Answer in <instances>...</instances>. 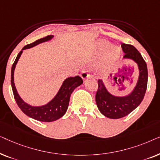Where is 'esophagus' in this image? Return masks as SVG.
<instances>
[{
  "label": "esophagus",
  "mask_w": 160,
  "mask_h": 160,
  "mask_svg": "<svg viewBox=\"0 0 160 160\" xmlns=\"http://www.w3.org/2000/svg\"><path fill=\"white\" fill-rule=\"evenodd\" d=\"M81 77L82 78L83 80H86L87 78L90 77V74L87 73V71H82V73H81Z\"/></svg>",
  "instance_id": "obj_1"
}]
</instances>
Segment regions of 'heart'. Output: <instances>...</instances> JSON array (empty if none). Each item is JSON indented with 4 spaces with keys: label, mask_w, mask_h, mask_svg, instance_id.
Returning a JSON list of instances; mask_svg holds the SVG:
<instances>
[{
    "label": "heart",
    "mask_w": 160,
    "mask_h": 160,
    "mask_svg": "<svg viewBox=\"0 0 160 160\" xmlns=\"http://www.w3.org/2000/svg\"><path fill=\"white\" fill-rule=\"evenodd\" d=\"M98 49L100 54L104 52L102 63V71H109L112 68L121 55V50L117 46H110V43L106 40H100L98 43Z\"/></svg>",
    "instance_id": "1"
}]
</instances>
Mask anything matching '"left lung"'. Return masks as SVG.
Masks as SVG:
<instances>
[{
    "mask_svg": "<svg viewBox=\"0 0 160 160\" xmlns=\"http://www.w3.org/2000/svg\"><path fill=\"white\" fill-rule=\"evenodd\" d=\"M121 46L124 53L123 59L134 61L138 65L139 74L132 92L124 96L111 94L102 80H98V89L95 95L97 106L102 115L113 119L124 117L135 110L143 100L147 88L148 70L145 60L133 46L125 43H122Z\"/></svg>",
    "mask_w": 160,
    "mask_h": 160,
    "instance_id": "obj_1",
    "label": "left lung"
}]
</instances>
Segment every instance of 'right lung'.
Here are the masks:
<instances>
[{"label":"right lung","instance_id":"1","mask_svg":"<svg viewBox=\"0 0 160 160\" xmlns=\"http://www.w3.org/2000/svg\"><path fill=\"white\" fill-rule=\"evenodd\" d=\"M53 38V35H49L24 47L17 55L12 67V73H11V84H12L13 94L19 108L28 117L40 122H51L56 121L62 117L66 113L67 109L68 108L70 98L73 91L76 87L83 84L82 78L78 76H76L75 77L67 78L66 79L63 81L56 95L49 102L43 106H31L24 101L19 96L14 84V70L18 60L22 54L23 50L30 49L41 43L47 42L52 40Z\"/></svg>","mask_w":160,"mask_h":160}]
</instances>
